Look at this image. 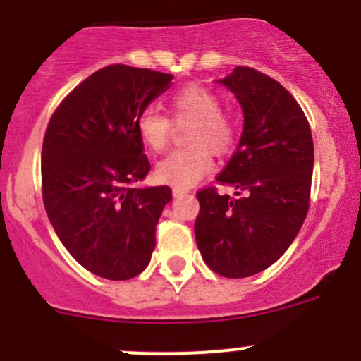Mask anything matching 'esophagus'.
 I'll return each mask as SVG.
<instances>
[{
	"instance_id": "34e87169",
	"label": "esophagus",
	"mask_w": 361,
	"mask_h": 361,
	"mask_svg": "<svg viewBox=\"0 0 361 361\" xmlns=\"http://www.w3.org/2000/svg\"><path fill=\"white\" fill-rule=\"evenodd\" d=\"M173 194L176 197H180V196H185V194H188V190H187V188H176V187H174Z\"/></svg>"
}]
</instances>
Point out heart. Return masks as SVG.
<instances>
[{
    "label": "heart",
    "mask_w": 361,
    "mask_h": 361,
    "mask_svg": "<svg viewBox=\"0 0 361 361\" xmlns=\"http://www.w3.org/2000/svg\"><path fill=\"white\" fill-rule=\"evenodd\" d=\"M171 109L178 121H192L187 130V142L192 146L178 149L158 161L157 178L176 188L196 185L212 169V151L230 153L235 144V126L221 112V101L200 83H190L178 90L171 99ZM173 124L164 114L153 109L144 110L137 119V133L144 146L160 153L171 140Z\"/></svg>",
    "instance_id": "heart-1"
}]
</instances>
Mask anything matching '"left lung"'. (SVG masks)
I'll return each mask as SVG.
<instances>
[{"label": "left lung", "instance_id": "1", "mask_svg": "<svg viewBox=\"0 0 361 361\" xmlns=\"http://www.w3.org/2000/svg\"><path fill=\"white\" fill-rule=\"evenodd\" d=\"M244 112L237 151L217 181L237 188L233 200L215 188L197 192L194 224L204 264L224 278H247L271 267L290 247L310 207L313 140L298 101L271 76L235 67L217 80Z\"/></svg>", "mask_w": 361, "mask_h": 361}]
</instances>
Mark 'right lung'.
<instances>
[{
  "instance_id": "right-lung-1",
  "label": "right lung",
  "mask_w": 361,
  "mask_h": 361,
  "mask_svg": "<svg viewBox=\"0 0 361 361\" xmlns=\"http://www.w3.org/2000/svg\"><path fill=\"white\" fill-rule=\"evenodd\" d=\"M173 74L103 67L53 114L42 144V197L63 247L82 267L123 281L147 267L169 187H137L149 173L137 119Z\"/></svg>"
}]
</instances>
